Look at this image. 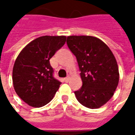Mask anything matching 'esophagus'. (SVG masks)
I'll return each instance as SVG.
<instances>
[{
    "label": "esophagus",
    "instance_id": "obj_1",
    "mask_svg": "<svg viewBox=\"0 0 135 135\" xmlns=\"http://www.w3.org/2000/svg\"><path fill=\"white\" fill-rule=\"evenodd\" d=\"M64 79L65 82H69V79H70V77H69V76H67V77H66V78H64Z\"/></svg>",
    "mask_w": 135,
    "mask_h": 135
}]
</instances>
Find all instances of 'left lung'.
<instances>
[{"label":"left lung","mask_w":135,"mask_h":135,"mask_svg":"<svg viewBox=\"0 0 135 135\" xmlns=\"http://www.w3.org/2000/svg\"><path fill=\"white\" fill-rule=\"evenodd\" d=\"M66 43L76 56L82 88L74 92L77 100L85 107H101L113 97L118 86V64L110 48L93 36H69Z\"/></svg>","instance_id":"8db88e82"}]
</instances>
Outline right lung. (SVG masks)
Returning a JSON list of instances; mask_svg holds the SVG:
<instances>
[{
    "label": "right lung",
    "mask_w": 135,
    "mask_h": 135,
    "mask_svg": "<svg viewBox=\"0 0 135 135\" xmlns=\"http://www.w3.org/2000/svg\"><path fill=\"white\" fill-rule=\"evenodd\" d=\"M66 36H42L30 42L16 58L12 79L21 99L40 108L53 99L61 82L53 77L50 59L65 44Z\"/></svg>",
    "instance_id": "obj_1"
}]
</instances>
